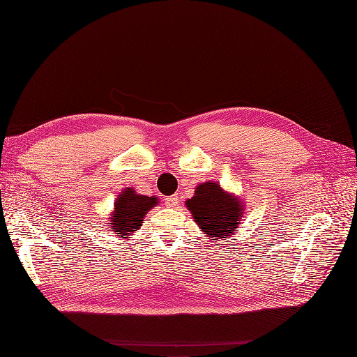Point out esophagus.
<instances>
[{
	"label": "esophagus",
	"instance_id": "1",
	"mask_svg": "<svg viewBox=\"0 0 357 357\" xmlns=\"http://www.w3.org/2000/svg\"><path fill=\"white\" fill-rule=\"evenodd\" d=\"M165 201H166L167 207H175V205H178V202H179V198H178V195H171V197H167Z\"/></svg>",
	"mask_w": 357,
	"mask_h": 357
}]
</instances>
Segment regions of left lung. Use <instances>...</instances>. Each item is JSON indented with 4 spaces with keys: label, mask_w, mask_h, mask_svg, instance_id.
Listing matches in <instances>:
<instances>
[{
    "label": "left lung",
    "mask_w": 357,
    "mask_h": 357,
    "mask_svg": "<svg viewBox=\"0 0 357 357\" xmlns=\"http://www.w3.org/2000/svg\"><path fill=\"white\" fill-rule=\"evenodd\" d=\"M194 192L192 198L185 201V207L205 236L215 243L238 230L245 217V202L238 195L227 192L214 181L199 183Z\"/></svg>",
    "instance_id": "left-lung-1"
}]
</instances>
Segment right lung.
Listing matches in <instances>:
<instances>
[{
  "mask_svg": "<svg viewBox=\"0 0 357 357\" xmlns=\"http://www.w3.org/2000/svg\"><path fill=\"white\" fill-rule=\"evenodd\" d=\"M159 204L158 197L142 195L135 188H124L114 201V208L108 215V229L120 238H130L140 227L147 211Z\"/></svg>",
  "mask_w": 357,
  "mask_h": 357,
  "instance_id": "add662e5",
  "label": "right lung"
}]
</instances>
